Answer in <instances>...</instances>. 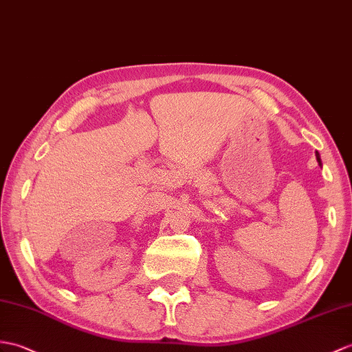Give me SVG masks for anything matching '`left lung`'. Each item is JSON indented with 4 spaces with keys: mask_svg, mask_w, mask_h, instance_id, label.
<instances>
[{
    "mask_svg": "<svg viewBox=\"0 0 352 352\" xmlns=\"http://www.w3.org/2000/svg\"><path fill=\"white\" fill-rule=\"evenodd\" d=\"M315 156H316V162H318V165H320L321 168H322V162H321V156H320V153H315Z\"/></svg>",
    "mask_w": 352,
    "mask_h": 352,
    "instance_id": "obj_1",
    "label": "left lung"
}]
</instances>
